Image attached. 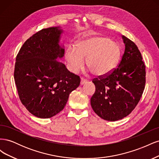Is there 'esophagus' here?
I'll list each match as a JSON object with an SVG mask.
<instances>
[{"label":"esophagus","instance_id":"obj_1","mask_svg":"<svg viewBox=\"0 0 159 159\" xmlns=\"http://www.w3.org/2000/svg\"><path fill=\"white\" fill-rule=\"evenodd\" d=\"M88 82V80H84V79H81V80L80 84H81V85H84V84H87Z\"/></svg>","mask_w":159,"mask_h":159}]
</instances>
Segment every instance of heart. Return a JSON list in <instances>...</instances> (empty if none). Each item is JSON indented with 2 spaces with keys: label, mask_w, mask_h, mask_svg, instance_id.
<instances>
[{
  "label": "heart",
  "mask_w": 159,
  "mask_h": 159,
  "mask_svg": "<svg viewBox=\"0 0 159 159\" xmlns=\"http://www.w3.org/2000/svg\"><path fill=\"white\" fill-rule=\"evenodd\" d=\"M69 68L73 73L82 70L84 60L94 75L102 77L110 74L119 64L121 57L119 46L109 38L95 36L79 41L76 50L69 47L65 54Z\"/></svg>",
  "instance_id": "heart-1"
}]
</instances>
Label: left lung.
Here are the masks:
<instances>
[{"label": "left lung", "mask_w": 159, "mask_h": 159, "mask_svg": "<svg viewBox=\"0 0 159 159\" xmlns=\"http://www.w3.org/2000/svg\"><path fill=\"white\" fill-rule=\"evenodd\" d=\"M122 38L125 48L117 68L92 81L95 92L91 98V107L106 121H117L131 113L145 86V65L141 52L133 41Z\"/></svg>", "instance_id": "left-lung-1"}]
</instances>
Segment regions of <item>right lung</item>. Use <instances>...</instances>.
Listing matches in <instances>:
<instances>
[{
  "label": "right lung",
  "mask_w": 159,
  "mask_h": 159,
  "mask_svg": "<svg viewBox=\"0 0 159 159\" xmlns=\"http://www.w3.org/2000/svg\"><path fill=\"white\" fill-rule=\"evenodd\" d=\"M62 30L50 27L38 31L24 43L16 58L14 78L22 103L34 116L50 118L63 110L69 95L80 84L59 60Z\"/></svg>",
  "instance_id": "1"
}]
</instances>
